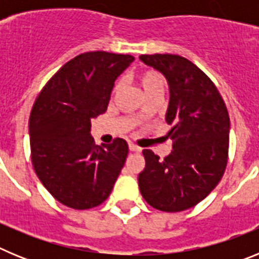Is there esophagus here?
<instances>
[{
	"mask_svg": "<svg viewBox=\"0 0 259 259\" xmlns=\"http://www.w3.org/2000/svg\"><path fill=\"white\" fill-rule=\"evenodd\" d=\"M128 146H130V150H131V152L140 153L141 150H143V149H141V148H140V146L135 145V144H132V143H130V145H128Z\"/></svg>",
	"mask_w": 259,
	"mask_h": 259,
	"instance_id": "obj_1",
	"label": "esophagus"
}]
</instances>
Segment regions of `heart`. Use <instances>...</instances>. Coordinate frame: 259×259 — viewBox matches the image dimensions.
<instances>
[{"instance_id": "heart-1", "label": "heart", "mask_w": 259, "mask_h": 259, "mask_svg": "<svg viewBox=\"0 0 259 259\" xmlns=\"http://www.w3.org/2000/svg\"><path fill=\"white\" fill-rule=\"evenodd\" d=\"M139 83H140V87L143 88L144 93H149L152 91L157 88H163L164 81L163 77L161 75L155 72V71L149 70V71H144L139 75ZM120 87V84H116L115 88H114V92H116Z\"/></svg>"}]
</instances>
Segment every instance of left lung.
I'll list each match as a JSON object with an SVG mask.
<instances>
[{
    "label": "left lung",
    "mask_w": 259,
    "mask_h": 259,
    "mask_svg": "<svg viewBox=\"0 0 259 259\" xmlns=\"http://www.w3.org/2000/svg\"><path fill=\"white\" fill-rule=\"evenodd\" d=\"M140 61L167 80L170 100L164 118L172 125L167 134L172 152L161 161L144 150L139 188L154 209L183 211L201 202L223 176L230 141L227 107L211 80L184 57L144 54Z\"/></svg>",
    "instance_id": "1"
}]
</instances>
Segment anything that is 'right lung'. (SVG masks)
<instances>
[{
    "instance_id": "right-lung-1",
    "label": "right lung",
    "mask_w": 259,
    "mask_h": 259,
    "mask_svg": "<svg viewBox=\"0 0 259 259\" xmlns=\"http://www.w3.org/2000/svg\"><path fill=\"white\" fill-rule=\"evenodd\" d=\"M130 54L89 52L48 81L29 116L32 164L53 197L71 209L101 205L124 166L128 144L96 145L91 120L104 114L114 83L134 62Z\"/></svg>"
}]
</instances>
